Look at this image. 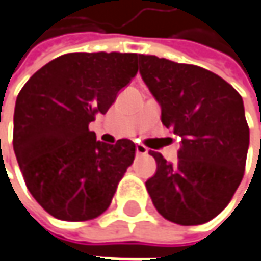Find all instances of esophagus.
Listing matches in <instances>:
<instances>
[{
	"instance_id": "34e87169",
	"label": "esophagus",
	"mask_w": 261,
	"mask_h": 261,
	"mask_svg": "<svg viewBox=\"0 0 261 261\" xmlns=\"http://www.w3.org/2000/svg\"><path fill=\"white\" fill-rule=\"evenodd\" d=\"M147 153V147L143 145H136V155L137 156H143Z\"/></svg>"
}]
</instances>
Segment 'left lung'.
Instances as JSON below:
<instances>
[{"instance_id": "1", "label": "left lung", "mask_w": 261, "mask_h": 261, "mask_svg": "<svg viewBox=\"0 0 261 261\" xmlns=\"http://www.w3.org/2000/svg\"><path fill=\"white\" fill-rule=\"evenodd\" d=\"M140 75L161 106L162 124L180 137L178 160L152 152L156 173L146 181L164 219L191 226L220 214L245 170L250 128L244 101L219 75L139 54Z\"/></svg>"}]
</instances>
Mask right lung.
<instances>
[{
	"label": "right lung",
	"mask_w": 261,
	"mask_h": 261,
	"mask_svg": "<svg viewBox=\"0 0 261 261\" xmlns=\"http://www.w3.org/2000/svg\"><path fill=\"white\" fill-rule=\"evenodd\" d=\"M134 53L63 54L37 70L14 108L13 147L41 207L66 222L91 220L111 205L136 145L96 140L88 124L106 114L137 73Z\"/></svg>",
	"instance_id": "obj_1"
}]
</instances>
